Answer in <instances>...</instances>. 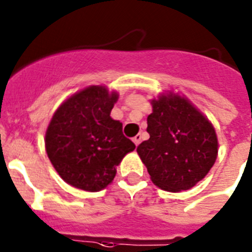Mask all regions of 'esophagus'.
<instances>
[{"mask_svg":"<svg viewBox=\"0 0 252 252\" xmlns=\"http://www.w3.org/2000/svg\"><path fill=\"white\" fill-rule=\"evenodd\" d=\"M141 138H142V136H141V135H136L135 137H133L132 141L135 142L136 146H138V145H140V142H141Z\"/></svg>","mask_w":252,"mask_h":252,"instance_id":"1","label":"esophagus"}]
</instances>
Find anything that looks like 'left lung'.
Instances as JSON below:
<instances>
[{
    "label": "left lung",
    "mask_w": 252,
    "mask_h": 252,
    "mask_svg": "<svg viewBox=\"0 0 252 252\" xmlns=\"http://www.w3.org/2000/svg\"><path fill=\"white\" fill-rule=\"evenodd\" d=\"M147 117L150 138L137 146L152 182L162 190H189L201 181L218 156V137L209 120L186 98L154 100Z\"/></svg>",
    "instance_id": "obj_1"
}]
</instances>
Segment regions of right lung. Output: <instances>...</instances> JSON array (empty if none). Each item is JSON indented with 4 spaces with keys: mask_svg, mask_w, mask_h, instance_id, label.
<instances>
[{
    "mask_svg": "<svg viewBox=\"0 0 252 252\" xmlns=\"http://www.w3.org/2000/svg\"><path fill=\"white\" fill-rule=\"evenodd\" d=\"M117 94L91 86L64 101L48 125L46 151L60 176L75 188L100 191L112 182L135 144L110 117Z\"/></svg>",
    "mask_w": 252,
    "mask_h": 252,
    "instance_id": "1",
    "label": "right lung"
}]
</instances>
